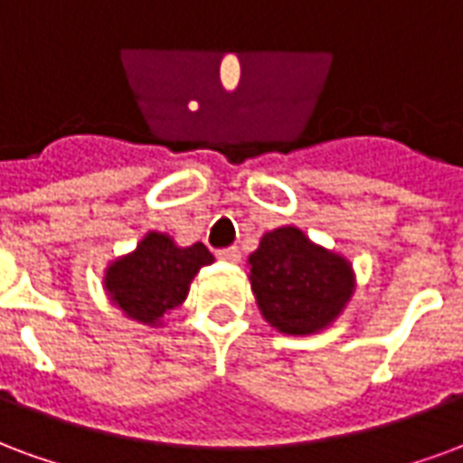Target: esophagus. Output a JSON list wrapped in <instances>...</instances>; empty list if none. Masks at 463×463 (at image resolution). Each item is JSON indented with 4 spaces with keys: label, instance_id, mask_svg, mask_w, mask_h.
<instances>
[{
    "label": "esophagus",
    "instance_id": "1",
    "mask_svg": "<svg viewBox=\"0 0 463 463\" xmlns=\"http://www.w3.org/2000/svg\"><path fill=\"white\" fill-rule=\"evenodd\" d=\"M217 256L222 259V261H229V264H236L239 259H241V254H239V249L236 246H227V249H219Z\"/></svg>",
    "mask_w": 463,
    "mask_h": 463
}]
</instances>
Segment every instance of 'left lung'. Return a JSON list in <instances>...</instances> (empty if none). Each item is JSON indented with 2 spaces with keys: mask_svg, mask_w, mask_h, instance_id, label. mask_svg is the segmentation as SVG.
Listing matches in <instances>:
<instances>
[{
  "mask_svg": "<svg viewBox=\"0 0 463 463\" xmlns=\"http://www.w3.org/2000/svg\"><path fill=\"white\" fill-rule=\"evenodd\" d=\"M249 281L266 323L286 335L328 328L355 291L347 259L313 244L301 229L266 232L249 256Z\"/></svg>",
  "mask_w": 463,
  "mask_h": 463,
  "instance_id": "1",
  "label": "left lung"
}]
</instances>
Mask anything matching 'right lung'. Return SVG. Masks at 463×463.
Here are the masks:
<instances>
[{
  "label": "right lung",
  "instance_id": "right-lung-1",
  "mask_svg": "<svg viewBox=\"0 0 463 463\" xmlns=\"http://www.w3.org/2000/svg\"><path fill=\"white\" fill-rule=\"evenodd\" d=\"M212 261L214 256L199 241L177 246L172 236L147 232L135 251L108 266L103 286L113 306L128 318L160 326L162 318L187 298L199 269Z\"/></svg>",
  "mask_w": 463,
  "mask_h": 463
}]
</instances>
